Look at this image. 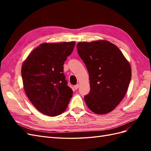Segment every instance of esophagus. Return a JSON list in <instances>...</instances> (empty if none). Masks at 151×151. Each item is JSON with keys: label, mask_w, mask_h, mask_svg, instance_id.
<instances>
[{"label": "esophagus", "mask_w": 151, "mask_h": 151, "mask_svg": "<svg viewBox=\"0 0 151 151\" xmlns=\"http://www.w3.org/2000/svg\"><path fill=\"white\" fill-rule=\"evenodd\" d=\"M79 84H77L76 86H74V88H75V89H77L79 88Z\"/></svg>", "instance_id": "esophagus-1"}]
</instances>
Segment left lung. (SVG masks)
Returning <instances> with one entry per match:
<instances>
[{"label":"left lung","mask_w":151,"mask_h":151,"mask_svg":"<svg viewBox=\"0 0 151 151\" xmlns=\"http://www.w3.org/2000/svg\"><path fill=\"white\" fill-rule=\"evenodd\" d=\"M77 49L89 76L91 90L84 96L87 106L99 115L111 112L127 93L132 76L129 62L108 41L79 42Z\"/></svg>","instance_id":"8db88e82"}]
</instances>
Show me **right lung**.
<instances>
[{
  "label": "right lung",
  "mask_w": 151,
  "mask_h": 151,
  "mask_svg": "<svg viewBox=\"0 0 151 151\" xmlns=\"http://www.w3.org/2000/svg\"><path fill=\"white\" fill-rule=\"evenodd\" d=\"M76 42L42 43L22 63L21 74L25 93L39 111L55 116L64 111L73 91L67 86L63 63Z\"/></svg>",
  "instance_id": "obj_1"
}]
</instances>
